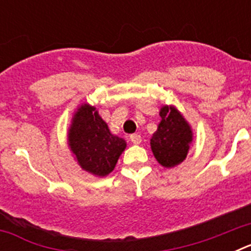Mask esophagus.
Instances as JSON below:
<instances>
[{"label":"esophagus","instance_id":"1","mask_svg":"<svg viewBox=\"0 0 251 251\" xmlns=\"http://www.w3.org/2000/svg\"><path fill=\"white\" fill-rule=\"evenodd\" d=\"M130 141H132L133 145H139L142 142V137L139 134H132L130 136Z\"/></svg>","mask_w":251,"mask_h":251}]
</instances>
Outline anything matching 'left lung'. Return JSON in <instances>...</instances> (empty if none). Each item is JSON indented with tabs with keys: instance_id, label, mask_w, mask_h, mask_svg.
<instances>
[{
	"instance_id": "left-lung-1",
	"label": "left lung",
	"mask_w": 251,
	"mask_h": 251,
	"mask_svg": "<svg viewBox=\"0 0 251 251\" xmlns=\"http://www.w3.org/2000/svg\"><path fill=\"white\" fill-rule=\"evenodd\" d=\"M159 117L161 123L151 138V150L159 165L174 168L187 157L194 132L175 105H162Z\"/></svg>"
}]
</instances>
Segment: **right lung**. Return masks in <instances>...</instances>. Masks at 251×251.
Wrapping results in <instances>:
<instances>
[{
    "label": "right lung",
    "instance_id": "obj_1",
    "mask_svg": "<svg viewBox=\"0 0 251 251\" xmlns=\"http://www.w3.org/2000/svg\"><path fill=\"white\" fill-rule=\"evenodd\" d=\"M68 146L81 170L95 177H105L114 170L127 142L112 134L95 106L84 103L73 115Z\"/></svg>",
    "mask_w": 251,
    "mask_h": 251
}]
</instances>
